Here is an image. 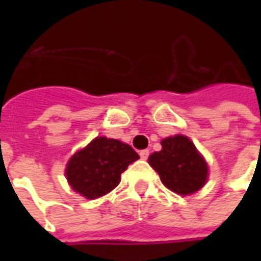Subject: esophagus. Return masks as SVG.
Wrapping results in <instances>:
<instances>
[{"mask_svg": "<svg viewBox=\"0 0 261 261\" xmlns=\"http://www.w3.org/2000/svg\"><path fill=\"white\" fill-rule=\"evenodd\" d=\"M148 155H149V151H148V149H142V151H140V156H141V159H147Z\"/></svg>", "mask_w": 261, "mask_h": 261, "instance_id": "obj_1", "label": "esophagus"}]
</instances>
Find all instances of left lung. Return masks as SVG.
Here are the masks:
<instances>
[{
    "label": "left lung",
    "mask_w": 261,
    "mask_h": 261,
    "mask_svg": "<svg viewBox=\"0 0 261 261\" xmlns=\"http://www.w3.org/2000/svg\"><path fill=\"white\" fill-rule=\"evenodd\" d=\"M162 149L149 155L148 162L158 172L161 181L172 192L189 196L207 181L208 166L187 137H168L161 141Z\"/></svg>",
    "instance_id": "8db88e82"
}]
</instances>
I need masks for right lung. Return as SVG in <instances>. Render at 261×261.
Returning <instances> with one entry per match:
<instances>
[{"mask_svg": "<svg viewBox=\"0 0 261 261\" xmlns=\"http://www.w3.org/2000/svg\"><path fill=\"white\" fill-rule=\"evenodd\" d=\"M137 159H140L138 153L128 144L96 137L71 156L65 176L74 192L95 200L117 187L121 173Z\"/></svg>", "mask_w": 261, "mask_h": 261, "instance_id": "obj_1", "label": "right lung"}]
</instances>
